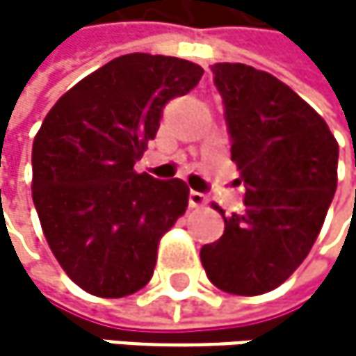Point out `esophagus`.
Listing matches in <instances>:
<instances>
[{
  "label": "esophagus",
  "instance_id": "obj_1",
  "mask_svg": "<svg viewBox=\"0 0 356 356\" xmlns=\"http://www.w3.org/2000/svg\"><path fill=\"white\" fill-rule=\"evenodd\" d=\"M204 204H207V196L192 190V192H190V207H192V209H198V207H204Z\"/></svg>",
  "mask_w": 356,
  "mask_h": 356
}]
</instances>
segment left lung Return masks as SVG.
I'll use <instances>...</instances> for the list:
<instances>
[{
    "label": "left lung",
    "mask_w": 356,
    "mask_h": 356,
    "mask_svg": "<svg viewBox=\"0 0 356 356\" xmlns=\"http://www.w3.org/2000/svg\"><path fill=\"white\" fill-rule=\"evenodd\" d=\"M213 76L245 209L226 218L213 204L224 235L202 245L200 263L224 293L265 295L295 273L316 241L337 188L339 147L325 119L273 74L216 63Z\"/></svg>",
    "instance_id": "8db88e82"
}]
</instances>
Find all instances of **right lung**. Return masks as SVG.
I'll return each mask as SVG.
<instances>
[{"label":"right lung","instance_id":"right-lung-1","mask_svg":"<svg viewBox=\"0 0 356 356\" xmlns=\"http://www.w3.org/2000/svg\"><path fill=\"white\" fill-rule=\"evenodd\" d=\"M198 63L121 55L67 89L31 149V196L57 263L89 295L119 299L152 280L164 232L188 209L181 179L136 172L162 108L202 76Z\"/></svg>","mask_w":356,"mask_h":356}]
</instances>
